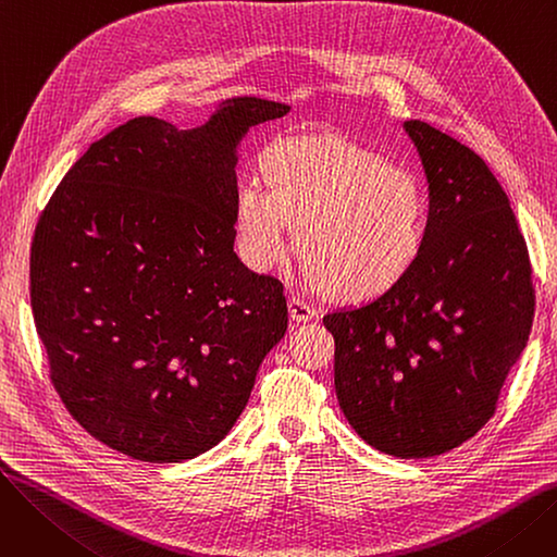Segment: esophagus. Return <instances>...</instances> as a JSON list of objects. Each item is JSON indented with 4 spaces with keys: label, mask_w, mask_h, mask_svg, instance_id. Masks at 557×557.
<instances>
[{
    "label": "esophagus",
    "mask_w": 557,
    "mask_h": 557,
    "mask_svg": "<svg viewBox=\"0 0 557 557\" xmlns=\"http://www.w3.org/2000/svg\"><path fill=\"white\" fill-rule=\"evenodd\" d=\"M288 315H290V320H294L296 325H300V323H307V320L315 318L318 311L311 305H307L305 300L290 296L288 298Z\"/></svg>",
    "instance_id": "esophagus-1"
}]
</instances>
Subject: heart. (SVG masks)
<instances>
[{"mask_svg": "<svg viewBox=\"0 0 557 557\" xmlns=\"http://www.w3.org/2000/svg\"><path fill=\"white\" fill-rule=\"evenodd\" d=\"M267 187L244 181L234 223L244 257L271 271L298 225L305 277L343 300H370L397 286L420 259L429 200L411 171L338 137H288L263 153Z\"/></svg>", "mask_w": 557, "mask_h": 557, "instance_id": "1", "label": "heart"}]
</instances>
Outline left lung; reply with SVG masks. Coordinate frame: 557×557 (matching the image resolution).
<instances>
[{
  "instance_id": "1",
  "label": "left lung",
  "mask_w": 557,
  "mask_h": 557,
  "mask_svg": "<svg viewBox=\"0 0 557 557\" xmlns=\"http://www.w3.org/2000/svg\"><path fill=\"white\" fill-rule=\"evenodd\" d=\"M429 185L426 244L397 286L323 318L347 422L397 458L462 445L494 416L529 341L531 261L487 164L437 128L404 122Z\"/></svg>"
}]
</instances>
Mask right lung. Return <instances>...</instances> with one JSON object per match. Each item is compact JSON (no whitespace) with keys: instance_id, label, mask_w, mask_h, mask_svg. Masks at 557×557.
Returning a JSON list of instances; mask_svg holds the SVG:
<instances>
[{"instance_id":"add662e5","label":"right lung","mask_w":557,"mask_h":557,"mask_svg":"<svg viewBox=\"0 0 557 557\" xmlns=\"http://www.w3.org/2000/svg\"><path fill=\"white\" fill-rule=\"evenodd\" d=\"M290 108L232 97L202 126L137 116L78 158L32 246L51 382L99 443L144 462L219 445L288 325L284 286L234 252L239 146Z\"/></svg>"}]
</instances>
